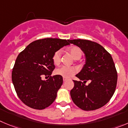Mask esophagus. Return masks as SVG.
Listing matches in <instances>:
<instances>
[{
	"label": "esophagus",
	"instance_id": "34e87169",
	"mask_svg": "<svg viewBox=\"0 0 128 128\" xmlns=\"http://www.w3.org/2000/svg\"><path fill=\"white\" fill-rule=\"evenodd\" d=\"M67 80H68V78H67L63 77V81H64V82H65V81H66Z\"/></svg>",
	"mask_w": 128,
	"mask_h": 128
}]
</instances>
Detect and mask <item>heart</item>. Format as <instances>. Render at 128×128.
<instances>
[{
	"label": "heart",
	"mask_w": 128,
	"mask_h": 128,
	"mask_svg": "<svg viewBox=\"0 0 128 128\" xmlns=\"http://www.w3.org/2000/svg\"><path fill=\"white\" fill-rule=\"evenodd\" d=\"M70 54L72 56L74 59H79L83 54V51L80 47L78 46H72L68 49ZM62 57V50L60 49L57 50L54 52L52 56V61L55 65H58L60 62ZM76 72V70L73 67L61 66L56 69L55 71V74L56 75L61 76L62 77L70 78Z\"/></svg>",
	"instance_id": "1"
}]
</instances>
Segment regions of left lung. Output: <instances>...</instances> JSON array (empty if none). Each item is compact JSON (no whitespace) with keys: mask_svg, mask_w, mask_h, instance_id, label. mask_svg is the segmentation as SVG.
Segmentation results:
<instances>
[{"mask_svg":"<svg viewBox=\"0 0 128 128\" xmlns=\"http://www.w3.org/2000/svg\"><path fill=\"white\" fill-rule=\"evenodd\" d=\"M68 41L80 47L86 58L83 69L76 75L80 81L73 80L74 86L70 92L72 101L84 110L103 107L114 95L118 82L112 56L102 45L94 42L82 39ZM88 80L91 82L86 86Z\"/></svg>","mask_w":128,"mask_h":128,"instance_id":"8db88e82","label":"left lung"}]
</instances>
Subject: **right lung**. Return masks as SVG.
Instances as JSON below:
<instances>
[{
    "instance_id": "right-lung-1",
    "label": "right lung",
    "mask_w": 128,
    "mask_h": 128,
    "mask_svg": "<svg viewBox=\"0 0 128 128\" xmlns=\"http://www.w3.org/2000/svg\"><path fill=\"white\" fill-rule=\"evenodd\" d=\"M68 40L44 38L30 44L18 56L12 71L16 92L26 106L42 110L50 106L63 83L62 76H52L55 65L52 56L56 51L70 45ZM42 76L50 77L42 80Z\"/></svg>"
}]
</instances>
